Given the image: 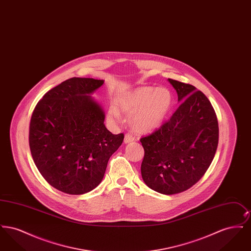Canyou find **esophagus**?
<instances>
[{
	"mask_svg": "<svg viewBox=\"0 0 251 251\" xmlns=\"http://www.w3.org/2000/svg\"><path fill=\"white\" fill-rule=\"evenodd\" d=\"M134 140H135V138H134V136H133L132 134H130V133H126V134H125V137H124V143H131V142L134 141Z\"/></svg>",
	"mask_w": 251,
	"mask_h": 251,
	"instance_id": "obj_1",
	"label": "esophagus"
}]
</instances>
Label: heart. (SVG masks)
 Returning <instances> with one entry per match:
<instances>
[{"label":"heart","mask_w":251,"mask_h":251,"mask_svg":"<svg viewBox=\"0 0 251 251\" xmlns=\"http://www.w3.org/2000/svg\"><path fill=\"white\" fill-rule=\"evenodd\" d=\"M172 104V94L166 87L141 86L123 96L118 106L130 116V124L133 130L149 132L157 129L167 117ZM108 117L113 122L120 121V113L111 107Z\"/></svg>","instance_id":"b5f03b06"}]
</instances>
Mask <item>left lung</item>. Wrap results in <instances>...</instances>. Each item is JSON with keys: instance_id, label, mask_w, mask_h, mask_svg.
Returning a JSON list of instances; mask_svg holds the SVG:
<instances>
[{"instance_id": "left-lung-1", "label": "left lung", "mask_w": 251, "mask_h": 251, "mask_svg": "<svg viewBox=\"0 0 251 251\" xmlns=\"http://www.w3.org/2000/svg\"><path fill=\"white\" fill-rule=\"evenodd\" d=\"M179 107L158 130L142 137L141 175L152 190L174 195L202 178L218 145V122L208 98L194 85L168 79Z\"/></svg>"}]
</instances>
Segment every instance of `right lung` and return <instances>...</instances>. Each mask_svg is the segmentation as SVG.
<instances>
[{
    "instance_id": "obj_1",
    "label": "right lung",
    "mask_w": 251,
    "mask_h": 251,
    "mask_svg": "<svg viewBox=\"0 0 251 251\" xmlns=\"http://www.w3.org/2000/svg\"><path fill=\"white\" fill-rule=\"evenodd\" d=\"M104 83L73 77L48 91L33 112L29 145L33 160L49 183L70 195H82L103 179L109 158L124 134H113L105 114L91 97Z\"/></svg>"
}]
</instances>
